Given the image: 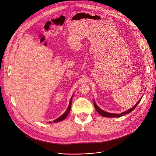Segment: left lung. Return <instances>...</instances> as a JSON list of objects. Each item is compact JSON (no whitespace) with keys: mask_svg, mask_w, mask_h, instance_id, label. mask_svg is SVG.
Instances as JSON below:
<instances>
[{"mask_svg":"<svg viewBox=\"0 0 156 156\" xmlns=\"http://www.w3.org/2000/svg\"><path fill=\"white\" fill-rule=\"evenodd\" d=\"M142 97H141V98H140V100L136 103V104L135 105V106H133L132 108H130V109L127 110L126 111H124V112H122V113H120V114H114V113H110V112H106V111L102 110L101 108H100L97 106V105L96 104L95 100L93 101V103H94V106H95V108L96 111H97L100 115H101L102 116L105 117H111V118H112V117H122V116H123V115H126V114H129V113L131 112L132 111H133V109L137 106V105H138V103L140 102V101H141Z\"/></svg>","mask_w":156,"mask_h":156,"instance_id":"1","label":"left lung"}]
</instances>
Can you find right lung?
<instances>
[{"label": "right lung", "mask_w": 156, "mask_h": 156, "mask_svg": "<svg viewBox=\"0 0 156 156\" xmlns=\"http://www.w3.org/2000/svg\"><path fill=\"white\" fill-rule=\"evenodd\" d=\"M73 95L72 96V97L71 98V99H70V101H69V106H68V108H67V109H66V111H65V112L63 114H62L60 117H59L58 118H57L56 119H55V120H54V122H61V121H62V120H63L65 119H66V117L68 116V115L69 114V111H70V110H71V104H72V100H73ZM48 123H51V122H48Z\"/></svg>", "instance_id": "obj_1"}]
</instances>
